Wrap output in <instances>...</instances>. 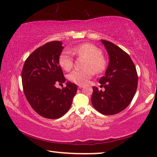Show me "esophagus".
I'll return each mask as SVG.
<instances>
[{"mask_svg":"<svg viewBox=\"0 0 157 157\" xmlns=\"http://www.w3.org/2000/svg\"><path fill=\"white\" fill-rule=\"evenodd\" d=\"M78 87L79 88V89H80V88H82V87H83V85H78Z\"/></svg>","mask_w":157,"mask_h":157,"instance_id":"34e87169","label":"esophagus"}]
</instances>
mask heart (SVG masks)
<instances>
[{"label": "heart", "instance_id": "1", "mask_svg": "<svg viewBox=\"0 0 157 157\" xmlns=\"http://www.w3.org/2000/svg\"><path fill=\"white\" fill-rule=\"evenodd\" d=\"M72 53L87 58L85 67L81 70H74L68 75V79L78 85H85L94 75V72L100 74L105 71L107 67V60L102 56L100 48L91 43H83L72 48ZM71 52L65 50L59 57V64L62 68L69 71L73 67L74 59Z\"/></svg>", "mask_w": 157, "mask_h": 157}]
</instances>
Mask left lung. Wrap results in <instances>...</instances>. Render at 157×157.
I'll list each match as a JSON object with an SVG mask.
<instances>
[{
    "mask_svg": "<svg viewBox=\"0 0 157 157\" xmlns=\"http://www.w3.org/2000/svg\"><path fill=\"white\" fill-rule=\"evenodd\" d=\"M101 41L107 50L109 62L105 76L99 80L105 91L92 87L91 101L101 114L112 115L123 111L132 101L137 88L138 75L127 52L111 42Z\"/></svg>",
    "mask_w": 157,
    "mask_h": 157,
    "instance_id": "8db88e82",
    "label": "left lung"
}]
</instances>
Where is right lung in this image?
<instances>
[{"mask_svg":"<svg viewBox=\"0 0 157 157\" xmlns=\"http://www.w3.org/2000/svg\"><path fill=\"white\" fill-rule=\"evenodd\" d=\"M63 47L60 41L45 43L35 50L24 63L22 84L25 98L37 114L48 119H58L71 107L78 87L67 82L66 87L56 84L65 82L59 65Z\"/></svg>","mask_w":157,"mask_h":157,"instance_id":"add662e5","label":"right lung"}]
</instances>
